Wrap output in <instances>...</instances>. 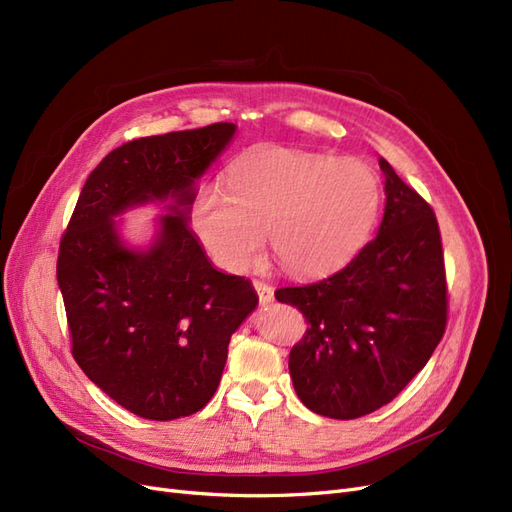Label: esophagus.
<instances>
[{
    "label": "esophagus",
    "instance_id": "obj_1",
    "mask_svg": "<svg viewBox=\"0 0 512 512\" xmlns=\"http://www.w3.org/2000/svg\"><path fill=\"white\" fill-rule=\"evenodd\" d=\"M254 288H256V292H258V298H260L262 305H267V303L273 301V288H271L269 284H264V281L256 279V281H254Z\"/></svg>",
    "mask_w": 512,
    "mask_h": 512
}]
</instances>
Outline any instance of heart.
Segmentation results:
<instances>
[{"label": "heart", "mask_w": 512, "mask_h": 512, "mask_svg": "<svg viewBox=\"0 0 512 512\" xmlns=\"http://www.w3.org/2000/svg\"><path fill=\"white\" fill-rule=\"evenodd\" d=\"M379 203V175L356 158L258 146L233 163L228 188L211 184L199 192L190 218L224 269H248L269 231L281 267L317 277L358 254Z\"/></svg>", "instance_id": "obj_1"}]
</instances>
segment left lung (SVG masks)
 Masks as SVG:
<instances>
[{
  "instance_id": "left-lung-1",
  "label": "left lung",
  "mask_w": 512,
  "mask_h": 512,
  "mask_svg": "<svg viewBox=\"0 0 512 512\" xmlns=\"http://www.w3.org/2000/svg\"><path fill=\"white\" fill-rule=\"evenodd\" d=\"M385 214L373 241L334 275L275 290L303 313L290 377L307 409L356 419L392 402L447 328V275L434 209L379 158Z\"/></svg>"
}]
</instances>
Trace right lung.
Wrapping results in <instances>:
<instances>
[{"label": "right lung", "mask_w": 512, "mask_h": 512, "mask_svg": "<svg viewBox=\"0 0 512 512\" xmlns=\"http://www.w3.org/2000/svg\"><path fill=\"white\" fill-rule=\"evenodd\" d=\"M235 135L233 122L139 137L88 175L61 237L57 279L72 356L127 411L171 421L216 394L228 341L256 305L245 277L214 269L188 226L195 180ZM171 196L174 216L148 253L121 245L113 216Z\"/></svg>", "instance_id": "obj_1"}]
</instances>
